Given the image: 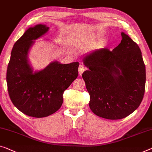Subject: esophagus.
Returning <instances> with one entry per match:
<instances>
[{"mask_svg": "<svg viewBox=\"0 0 152 152\" xmlns=\"http://www.w3.org/2000/svg\"><path fill=\"white\" fill-rule=\"evenodd\" d=\"M86 69V67L84 66L83 64H80V66L78 67V73H79V75L81 76L82 75V74L84 72V71H85Z\"/></svg>", "mask_w": 152, "mask_h": 152, "instance_id": "obj_1", "label": "esophagus"}]
</instances>
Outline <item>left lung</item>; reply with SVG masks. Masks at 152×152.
Listing matches in <instances>:
<instances>
[{
	"label": "left lung",
	"mask_w": 152,
	"mask_h": 152,
	"mask_svg": "<svg viewBox=\"0 0 152 152\" xmlns=\"http://www.w3.org/2000/svg\"><path fill=\"white\" fill-rule=\"evenodd\" d=\"M121 43L112 51L102 48L83 58L89 69L83 78L90 96L89 107L98 116L120 119L141 104L145 87V66L137 43L121 33Z\"/></svg>",
	"instance_id": "obj_1"
}]
</instances>
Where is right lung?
Here are the masks:
<instances>
[{
	"mask_svg": "<svg viewBox=\"0 0 152 152\" xmlns=\"http://www.w3.org/2000/svg\"><path fill=\"white\" fill-rule=\"evenodd\" d=\"M48 27H31L15 43L7 71L9 96L18 110L28 116H49L61 106L63 92L78 75V62L61 64L54 61L33 73L27 56L34 41L44 35Z\"/></svg>",
	"mask_w": 152,
	"mask_h": 152,
	"instance_id": "1",
	"label": "right lung"
}]
</instances>
